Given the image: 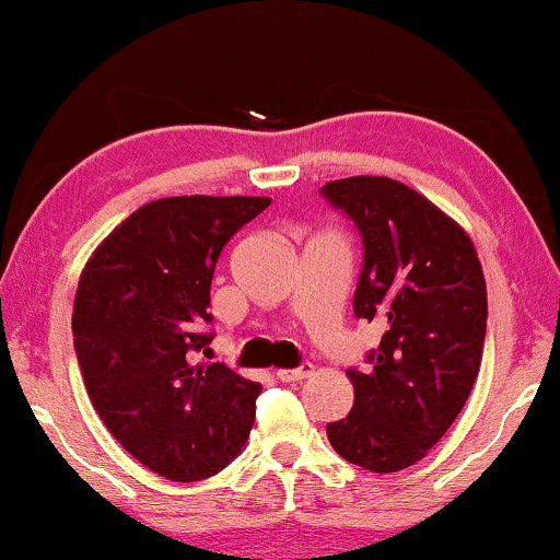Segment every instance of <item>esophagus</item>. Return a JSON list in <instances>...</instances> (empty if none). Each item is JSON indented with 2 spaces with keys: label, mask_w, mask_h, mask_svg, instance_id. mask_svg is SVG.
I'll use <instances>...</instances> for the list:
<instances>
[{
  "label": "esophagus",
  "mask_w": 560,
  "mask_h": 560,
  "mask_svg": "<svg viewBox=\"0 0 560 560\" xmlns=\"http://www.w3.org/2000/svg\"><path fill=\"white\" fill-rule=\"evenodd\" d=\"M311 373H314V365H311V362H303V365H298V368H293V370H278V381H282V383H298V381H303V377H308Z\"/></svg>",
  "instance_id": "esophagus-1"
}]
</instances>
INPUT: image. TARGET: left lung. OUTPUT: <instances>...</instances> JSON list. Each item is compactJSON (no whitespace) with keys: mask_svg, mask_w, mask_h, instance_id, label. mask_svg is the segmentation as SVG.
I'll return each instance as SVG.
<instances>
[{"mask_svg":"<svg viewBox=\"0 0 560 560\" xmlns=\"http://www.w3.org/2000/svg\"><path fill=\"white\" fill-rule=\"evenodd\" d=\"M362 242L354 316L383 326L368 368H350L352 411L326 424L345 460L396 474L440 442L474 388L486 339V282L466 231L388 177L322 187Z\"/></svg>","mask_w":560,"mask_h":560,"instance_id":"1","label":"left lung"}]
</instances>
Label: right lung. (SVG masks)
Wrapping results in <instances>:
<instances>
[{
	"label": "right lung",
	"mask_w": 560,
	"mask_h": 560,
	"mask_svg": "<svg viewBox=\"0 0 560 560\" xmlns=\"http://www.w3.org/2000/svg\"><path fill=\"white\" fill-rule=\"evenodd\" d=\"M270 198H164L130 213L79 278L74 350L86 394L138 463L202 481L242 453L259 383L208 358L218 254Z\"/></svg>",
	"instance_id": "right-lung-1"
}]
</instances>
